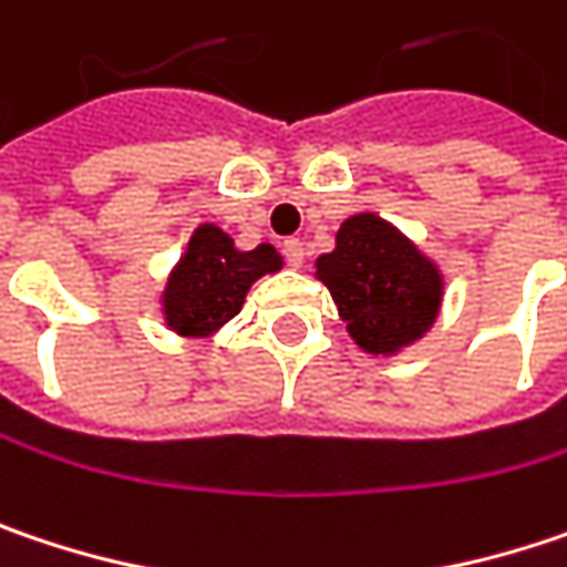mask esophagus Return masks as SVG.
<instances>
[{
    "instance_id": "esophagus-1",
    "label": "esophagus",
    "mask_w": 567,
    "mask_h": 567,
    "mask_svg": "<svg viewBox=\"0 0 567 567\" xmlns=\"http://www.w3.org/2000/svg\"><path fill=\"white\" fill-rule=\"evenodd\" d=\"M280 248H284V258H287V264H290V267H300V264H303L306 248H303V241H300V238H287V241L280 245Z\"/></svg>"
}]
</instances>
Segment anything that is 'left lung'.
<instances>
[{"label":"left lung","mask_w":567,"mask_h":567,"mask_svg":"<svg viewBox=\"0 0 567 567\" xmlns=\"http://www.w3.org/2000/svg\"><path fill=\"white\" fill-rule=\"evenodd\" d=\"M351 339L371 354H393L432 329L442 274L423 251L374 213L344 219L336 251L316 261Z\"/></svg>","instance_id":"1"}]
</instances>
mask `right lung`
<instances>
[{"label": "right lung", "mask_w": 567, "mask_h": 567, "mask_svg": "<svg viewBox=\"0 0 567 567\" xmlns=\"http://www.w3.org/2000/svg\"><path fill=\"white\" fill-rule=\"evenodd\" d=\"M270 245L238 251L219 225H199L164 290V319L174 332L206 339L241 312L251 284L280 270Z\"/></svg>", "instance_id": "1"}]
</instances>
